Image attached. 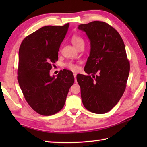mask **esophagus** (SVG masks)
Wrapping results in <instances>:
<instances>
[{
  "label": "esophagus",
  "instance_id": "34e87169",
  "mask_svg": "<svg viewBox=\"0 0 147 147\" xmlns=\"http://www.w3.org/2000/svg\"><path fill=\"white\" fill-rule=\"evenodd\" d=\"M74 80H75V82H76V73H74Z\"/></svg>",
  "mask_w": 147,
  "mask_h": 147
}]
</instances>
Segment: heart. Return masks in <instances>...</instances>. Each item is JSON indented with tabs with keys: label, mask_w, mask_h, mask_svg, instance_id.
<instances>
[{
	"label": "heart",
	"mask_w": 147,
	"mask_h": 147,
	"mask_svg": "<svg viewBox=\"0 0 147 147\" xmlns=\"http://www.w3.org/2000/svg\"><path fill=\"white\" fill-rule=\"evenodd\" d=\"M71 42L73 43V44L75 46L76 48H77L78 47L80 46V45L84 44V40H83V38H81L80 36L76 35H74L72 37ZM65 66L73 71H77L78 70V65L74 64L73 62H68V63L65 64Z\"/></svg>",
	"instance_id": "heart-1"
}]
</instances>
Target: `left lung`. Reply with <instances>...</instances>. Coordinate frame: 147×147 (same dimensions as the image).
<instances>
[{
	"mask_svg": "<svg viewBox=\"0 0 147 147\" xmlns=\"http://www.w3.org/2000/svg\"><path fill=\"white\" fill-rule=\"evenodd\" d=\"M78 28L85 32L90 42L84 69L88 75L76 76L82 102L89 111L104 114L117 104L125 91L130 69L125 45L117 31L105 22L92 21Z\"/></svg>",
	"mask_w": 147,
	"mask_h": 147,
	"instance_id": "left-lung-1",
	"label": "left lung"
}]
</instances>
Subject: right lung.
<instances>
[{"instance_id":"obj_1","label":"right lung","mask_w":147,"mask_h":147,"mask_svg":"<svg viewBox=\"0 0 147 147\" xmlns=\"http://www.w3.org/2000/svg\"><path fill=\"white\" fill-rule=\"evenodd\" d=\"M69 26H43L26 36L19 50V85L28 104L43 115L55 114L63 108L74 82L73 73L67 69L56 77L50 75Z\"/></svg>"}]
</instances>
